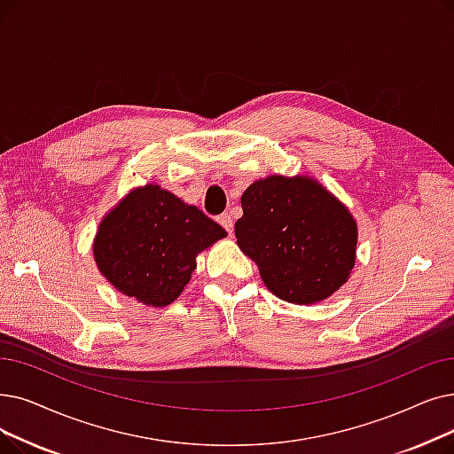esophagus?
Wrapping results in <instances>:
<instances>
[{
    "label": "esophagus",
    "instance_id": "1",
    "mask_svg": "<svg viewBox=\"0 0 454 454\" xmlns=\"http://www.w3.org/2000/svg\"><path fill=\"white\" fill-rule=\"evenodd\" d=\"M216 223H219L228 233L233 231V221H231V216L228 213H223V215L216 216Z\"/></svg>",
    "mask_w": 454,
    "mask_h": 454
}]
</instances>
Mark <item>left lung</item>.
Returning a JSON list of instances; mask_svg holds the SVG:
<instances>
[{"label":"left lung","mask_w":454,"mask_h":454,"mask_svg":"<svg viewBox=\"0 0 454 454\" xmlns=\"http://www.w3.org/2000/svg\"><path fill=\"white\" fill-rule=\"evenodd\" d=\"M238 247L267 289L291 304H317L347 284L356 263L358 224L311 176L272 174L241 196Z\"/></svg>","instance_id":"1"}]
</instances>
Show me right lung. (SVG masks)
I'll return each mask as SVG.
<instances>
[{
    "instance_id": "add662e5",
    "label": "right lung",
    "mask_w": 454,
    "mask_h": 454,
    "mask_svg": "<svg viewBox=\"0 0 454 454\" xmlns=\"http://www.w3.org/2000/svg\"><path fill=\"white\" fill-rule=\"evenodd\" d=\"M226 235L196 206L146 184L133 187L104 215L92 254L116 291L145 306L165 308L189 284L196 255Z\"/></svg>"
}]
</instances>
